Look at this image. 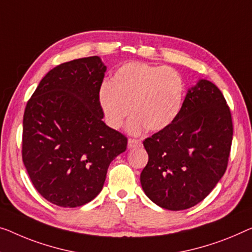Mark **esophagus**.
<instances>
[{"instance_id":"1","label":"esophagus","mask_w":252,"mask_h":252,"mask_svg":"<svg viewBox=\"0 0 252 252\" xmlns=\"http://www.w3.org/2000/svg\"><path fill=\"white\" fill-rule=\"evenodd\" d=\"M138 147H141L140 140H137V139H132V138H130L129 140H127V148L132 149V148H138Z\"/></svg>"}]
</instances>
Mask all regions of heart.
<instances>
[{"instance_id": "obj_1", "label": "heart", "mask_w": 252, "mask_h": 252, "mask_svg": "<svg viewBox=\"0 0 252 252\" xmlns=\"http://www.w3.org/2000/svg\"><path fill=\"white\" fill-rule=\"evenodd\" d=\"M186 96L183 78L173 67L129 62L115 71L99 92V105L107 125L119 129L133 114L126 129L140 134L166 129L178 118Z\"/></svg>"}]
</instances>
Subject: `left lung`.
Masks as SVG:
<instances>
[{
    "label": "left lung",
    "mask_w": 252,
    "mask_h": 252,
    "mask_svg": "<svg viewBox=\"0 0 252 252\" xmlns=\"http://www.w3.org/2000/svg\"><path fill=\"white\" fill-rule=\"evenodd\" d=\"M232 138L231 111L222 92L201 79L188 90L175 121L145 139L148 163L140 174L145 193L168 210L197 205L226 171Z\"/></svg>",
    "instance_id": "left-lung-1"
}]
</instances>
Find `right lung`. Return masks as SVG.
<instances>
[{
	"mask_svg": "<svg viewBox=\"0 0 252 252\" xmlns=\"http://www.w3.org/2000/svg\"><path fill=\"white\" fill-rule=\"evenodd\" d=\"M98 56L52 69L26 105L22 160L33 187L52 204L79 207L103 189L112 160L127 139L103 122Z\"/></svg>",
	"mask_w": 252,
	"mask_h": 252,
	"instance_id": "obj_1",
	"label": "right lung"
}]
</instances>
